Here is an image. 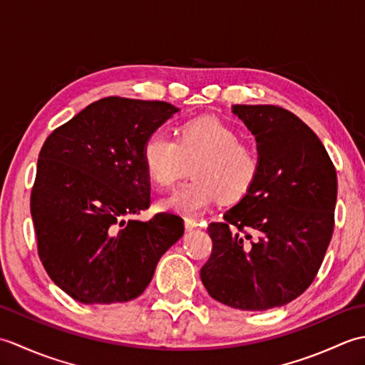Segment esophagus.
Segmentation results:
<instances>
[{"label":"esophagus","instance_id":"34e87169","mask_svg":"<svg viewBox=\"0 0 365 365\" xmlns=\"http://www.w3.org/2000/svg\"><path fill=\"white\" fill-rule=\"evenodd\" d=\"M197 226H199L197 220H195V218H185V229H187V230H192V229H196Z\"/></svg>","mask_w":365,"mask_h":365}]
</instances>
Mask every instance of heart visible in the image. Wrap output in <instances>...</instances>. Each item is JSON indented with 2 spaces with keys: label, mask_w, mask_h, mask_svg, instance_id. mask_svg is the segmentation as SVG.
<instances>
[{
  "label": "heart",
  "mask_w": 365,
  "mask_h": 365,
  "mask_svg": "<svg viewBox=\"0 0 365 365\" xmlns=\"http://www.w3.org/2000/svg\"><path fill=\"white\" fill-rule=\"evenodd\" d=\"M143 163L150 180L170 188L191 166L195 180L161 200L166 210L185 216L205 212L220 197L226 202L242 199L259 174V155L237 131L215 118L182 123L177 139L152 133L143 145Z\"/></svg>",
  "instance_id": "b5f03b06"
}]
</instances>
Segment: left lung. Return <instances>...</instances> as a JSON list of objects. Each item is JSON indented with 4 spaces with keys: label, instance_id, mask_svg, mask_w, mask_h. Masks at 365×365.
<instances>
[{
    "label": "left lung",
    "instance_id": "left-lung-1",
    "mask_svg": "<svg viewBox=\"0 0 365 365\" xmlns=\"http://www.w3.org/2000/svg\"><path fill=\"white\" fill-rule=\"evenodd\" d=\"M255 136L259 174L222 222L208 224L212 255L200 269L208 294L242 311L298 298L322 267L334 230L337 175L324 145L293 113L234 105Z\"/></svg>",
    "mask_w": 365,
    "mask_h": 365
}]
</instances>
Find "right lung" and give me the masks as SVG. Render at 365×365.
<instances>
[{"label":"right lung","instance_id":"add662e5","mask_svg":"<svg viewBox=\"0 0 365 365\" xmlns=\"http://www.w3.org/2000/svg\"><path fill=\"white\" fill-rule=\"evenodd\" d=\"M178 108L106 97L46 138L31 191L38 257L51 281L83 304L138 298L160 257L183 235V220L150 205L145 139Z\"/></svg>","mask_w":365,"mask_h":365}]
</instances>
